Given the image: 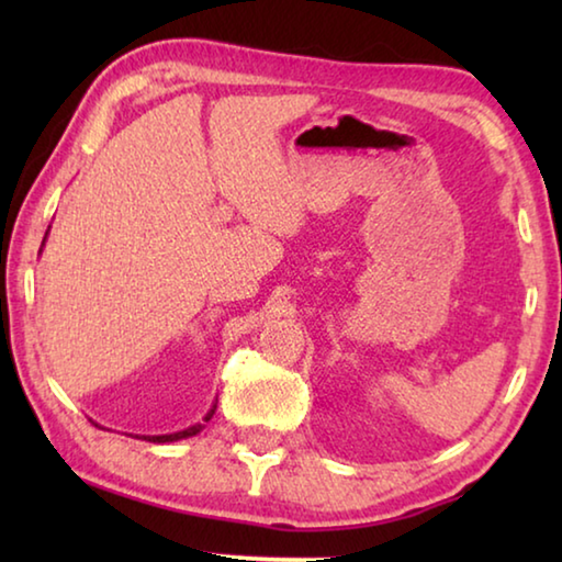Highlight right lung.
<instances>
[{"label":"right lung","instance_id":"add662e5","mask_svg":"<svg viewBox=\"0 0 562 562\" xmlns=\"http://www.w3.org/2000/svg\"><path fill=\"white\" fill-rule=\"evenodd\" d=\"M215 408H217V404H213V408H211V412L205 414L203 422H211L213 414H215ZM203 429H205V424H195V426H190V429H186V431L164 434V436H144V439H146V441H154V443H168V441H180V439H188V436H195V434H201Z\"/></svg>","mask_w":562,"mask_h":562}]
</instances>
